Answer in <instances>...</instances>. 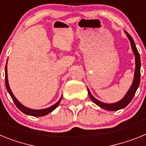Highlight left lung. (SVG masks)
<instances>
[{
	"instance_id": "left-lung-1",
	"label": "left lung",
	"mask_w": 146,
	"mask_h": 146,
	"mask_svg": "<svg viewBox=\"0 0 146 146\" xmlns=\"http://www.w3.org/2000/svg\"><path fill=\"white\" fill-rule=\"evenodd\" d=\"M126 32V31H125ZM126 36L129 38L130 43H131V49L133 50L134 56H135V71H134V80H133V83L131 84V87L129 90L127 92H126V96L123 98L120 101H117L116 103L114 104H106L103 103L101 101H98L91 94V92H90L89 89L87 88V91H88V94L90 99L92 100L96 105L98 106L101 107V108L104 109L106 110H110V111H117V110H120V109L125 108L128 104H129L132 98H134L135 92H136L137 90L138 87L140 85V66H141V62H140V54L138 53V50L136 48V45L134 44V42L133 40L132 37L126 32Z\"/></svg>"
}]
</instances>
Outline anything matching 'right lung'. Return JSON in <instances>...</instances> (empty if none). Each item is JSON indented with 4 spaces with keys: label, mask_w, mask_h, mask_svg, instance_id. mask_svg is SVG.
<instances>
[{
    "label": "right lung",
    "mask_w": 146,
    "mask_h": 146,
    "mask_svg": "<svg viewBox=\"0 0 146 146\" xmlns=\"http://www.w3.org/2000/svg\"><path fill=\"white\" fill-rule=\"evenodd\" d=\"M5 82H6V89H7V91H8V92L9 93L10 96L12 97L15 104L17 106V108H18L20 111H22V112H23L24 114H26V115H31V116H35V117H41V116H45V115H48V114H49L50 112H51L52 111H54V110L59 106L61 100H62V96L60 99L58 101V102H56V103L55 104L53 105V106H50L48 108L43 109V110H32V109L28 108L26 106L21 104L18 101V100H17V98H15V96H14L12 90H11V89H10L9 85L8 76H7V62H6V68H5Z\"/></svg>",
    "instance_id": "add662e5"
}]
</instances>
